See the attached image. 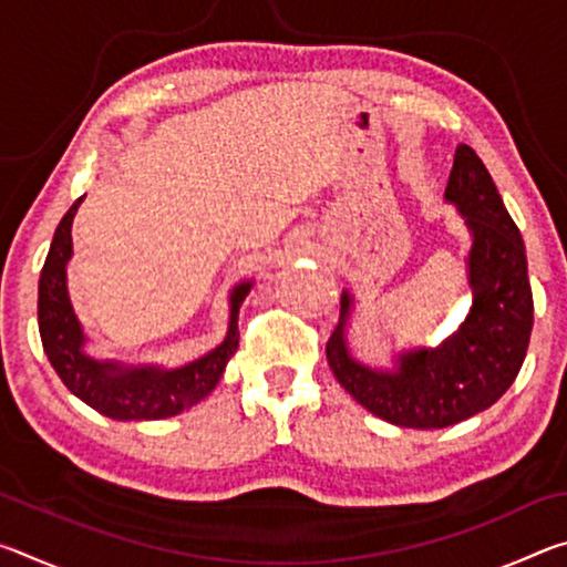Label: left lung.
I'll return each instance as SVG.
<instances>
[{"label": "left lung", "mask_w": 567, "mask_h": 567, "mask_svg": "<svg viewBox=\"0 0 567 567\" xmlns=\"http://www.w3.org/2000/svg\"><path fill=\"white\" fill-rule=\"evenodd\" d=\"M445 203L465 219V257L473 302L465 320L437 348L392 354L390 368L354 358L348 340L354 297L342 292L340 322L328 340V362L340 385L364 410L398 427L440 430L495 405L523 368L533 332V290L520 229L501 192L467 145H457Z\"/></svg>", "instance_id": "left-lung-1"}]
</instances>
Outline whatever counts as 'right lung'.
<instances>
[{
  "instance_id": "add662e5",
  "label": "right lung",
  "mask_w": 567,
  "mask_h": 567,
  "mask_svg": "<svg viewBox=\"0 0 567 567\" xmlns=\"http://www.w3.org/2000/svg\"><path fill=\"white\" fill-rule=\"evenodd\" d=\"M80 197L56 225L50 255L40 275V334L42 348L52 368L72 395L87 402L92 410L112 420H165L197 405L217 388L239 344L237 318L255 280H243L229 290V322L225 340L203 358L162 368V364H124L120 360H100L87 352L90 338L66 290V265L72 260V223Z\"/></svg>"
}]
</instances>
